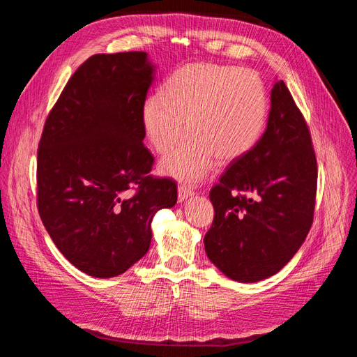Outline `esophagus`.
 <instances>
[{
	"label": "esophagus",
	"instance_id": "obj_1",
	"mask_svg": "<svg viewBox=\"0 0 357 357\" xmlns=\"http://www.w3.org/2000/svg\"><path fill=\"white\" fill-rule=\"evenodd\" d=\"M193 195V188H190L189 185H185V183H181L178 185V201H186L189 197Z\"/></svg>",
	"mask_w": 357,
	"mask_h": 357
}]
</instances>
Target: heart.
Listing matches in <instances>:
<instances>
[{
	"instance_id": "heart-1",
	"label": "heart",
	"mask_w": 357,
	"mask_h": 357,
	"mask_svg": "<svg viewBox=\"0 0 357 357\" xmlns=\"http://www.w3.org/2000/svg\"><path fill=\"white\" fill-rule=\"evenodd\" d=\"M268 114L266 88L253 70L220 63H192L178 68L164 92L147 96L143 128L159 155L174 147L185 129L189 135L162 160L165 174L197 181L214 159L232 162L256 146Z\"/></svg>"
}]
</instances>
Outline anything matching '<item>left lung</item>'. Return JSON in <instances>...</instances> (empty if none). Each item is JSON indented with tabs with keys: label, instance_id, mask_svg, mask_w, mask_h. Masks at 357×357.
I'll use <instances>...</instances> for the list:
<instances>
[{
	"label": "left lung",
	"instance_id": "8db88e82",
	"mask_svg": "<svg viewBox=\"0 0 357 357\" xmlns=\"http://www.w3.org/2000/svg\"><path fill=\"white\" fill-rule=\"evenodd\" d=\"M316 193L317 159L310 129L278 80L265 132L210 190L214 219L204 236L205 253L235 282L274 275L304 243Z\"/></svg>",
	"mask_w": 357,
	"mask_h": 357
}]
</instances>
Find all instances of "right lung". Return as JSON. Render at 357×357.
I'll use <instances>...</instances> for the list:
<instances>
[{
	"mask_svg": "<svg viewBox=\"0 0 357 357\" xmlns=\"http://www.w3.org/2000/svg\"><path fill=\"white\" fill-rule=\"evenodd\" d=\"M146 52L98 53L74 71L37 150V208L59 252L109 278L142 259L153 215L177 202V183L150 174L143 104L153 82Z\"/></svg>",
	"mask_w": 357,
	"mask_h": 357,
	"instance_id": "right-lung-1",
	"label": "right lung"
}]
</instances>
